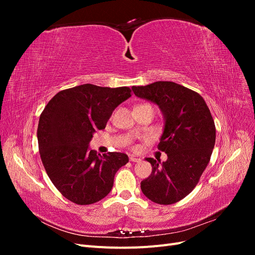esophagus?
<instances>
[{
	"label": "esophagus",
	"instance_id": "esophagus-1",
	"mask_svg": "<svg viewBox=\"0 0 255 255\" xmlns=\"http://www.w3.org/2000/svg\"><path fill=\"white\" fill-rule=\"evenodd\" d=\"M129 160L133 161V163H138V161H140L141 159H140L139 157H136V156H134V155H130V156H129Z\"/></svg>",
	"mask_w": 255,
	"mask_h": 255
}]
</instances>
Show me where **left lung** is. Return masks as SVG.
<instances>
[{"instance_id": "obj_1", "label": "left lung", "mask_w": 255, "mask_h": 255, "mask_svg": "<svg viewBox=\"0 0 255 255\" xmlns=\"http://www.w3.org/2000/svg\"><path fill=\"white\" fill-rule=\"evenodd\" d=\"M132 90L136 97L156 104L163 114L158 149L168 156L163 163L145 158L152 172L141 181V191L155 203H175L196 187L211 159L216 140L211 112L198 92L173 82L159 81Z\"/></svg>"}]
</instances>
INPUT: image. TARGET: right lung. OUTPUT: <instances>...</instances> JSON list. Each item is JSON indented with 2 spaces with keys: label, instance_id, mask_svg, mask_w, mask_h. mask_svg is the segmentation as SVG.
Listing matches in <instances>:
<instances>
[{
  "label": "right lung",
  "instance_id": "1",
  "mask_svg": "<svg viewBox=\"0 0 255 255\" xmlns=\"http://www.w3.org/2000/svg\"><path fill=\"white\" fill-rule=\"evenodd\" d=\"M130 97L128 87L84 84L61 90L44 107L38 123L40 157L50 180L71 202L96 203L110 194L127 154H98L89 142L106 127L116 107Z\"/></svg>",
  "mask_w": 255,
  "mask_h": 255
}]
</instances>
